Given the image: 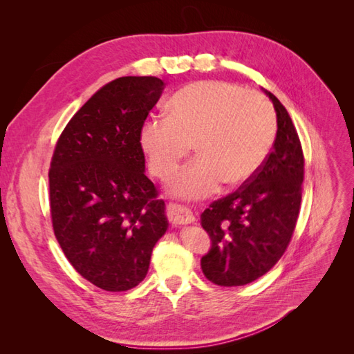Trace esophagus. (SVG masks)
<instances>
[{
    "mask_svg": "<svg viewBox=\"0 0 354 354\" xmlns=\"http://www.w3.org/2000/svg\"><path fill=\"white\" fill-rule=\"evenodd\" d=\"M167 217L173 226H180V224H190L195 221V216L192 214V211L178 205V203H168Z\"/></svg>",
    "mask_w": 354,
    "mask_h": 354,
    "instance_id": "34e87169",
    "label": "esophagus"
}]
</instances>
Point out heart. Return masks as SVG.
Wrapping results in <instances>:
<instances>
[{"label":"heart","mask_w":354,"mask_h":354,"mask_svg":"<svg viewBox=\"0 0 354 354\" xmlns=\"http://www.w3.org/2000/svg\"><path fill=\"white\" fill-rule=\"evenodd\" d=\"M277 130L272 103L263 94L224 81H196L167 104V118H152L140 143L152 173L173 176L194 145L199 158L171 185L174 195L205 198L223 183L238 187L259 173Z\"/></svg>","instance_id":"obj_1"}]
</instances>
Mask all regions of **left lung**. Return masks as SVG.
<instances>
[{"label": "left lung", "instance_id": "8db88e82", "mask_svg": "<svg viewBox=\"0 0 354 354\" xmlns=\"http://www.w3.org/2000/svg\"><path fill=\"white\" fill-rule=\"evenodd\" d=\"M266 94L277 116L272 152L250 181L214 201L201 216L211 238L201 267L220 286L246 285L269 272L291 242L301 205L303 147L283 104L270 91Z\"/></svg>", "mask_w": 354, "mask_h": 354}]
</instances>
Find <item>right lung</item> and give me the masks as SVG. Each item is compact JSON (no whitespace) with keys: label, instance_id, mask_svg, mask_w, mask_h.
I'll list each match as a JSON object with an SVG mask.
<instances>
[{"label":"right lung","instance_id":"obj_1","mask_svg":"<svg viewBox=\"0 0 354 354\" xmlns=\"http://www.w3.org/2000/svg\"><path fill=\"white\" fill-rule=\"evenodd\" d=\"M164 87L156 77H122L103 85L72 116L51 158L56 239L73 269L104 291L140 283L168 229L165 202L145 176L140 143Z\"/></svg>","mask_w":354,"mask_h":354}]
</instances>
